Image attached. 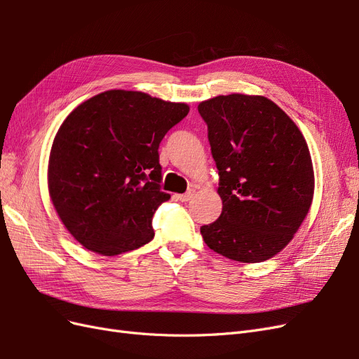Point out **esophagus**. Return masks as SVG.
<instances>
[{
    "label": "esophagus",
    "mask_w": 359,
    "mask_h": 359,
    "mask_svg": "<svg viewBox=\"0 0 359 359\" xmlns=\"http://www.w3.org/2000/svg\"><path fill=\"white\" fill-rule=\"evenodd\" d=\"M193 194H194V191L190 190V191L184 193V194H175V199H177V201H181V202H189V201L193 198Z\"/></svg>",
    "instance_id": "esophagus-1"
}]
</instances>
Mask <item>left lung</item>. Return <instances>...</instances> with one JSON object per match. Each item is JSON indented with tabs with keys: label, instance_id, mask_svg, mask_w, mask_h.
Here are the masks:
<instances>
[{
	"label": "left lung",
	"instance_id": "1",
	"mask_svg": "<svg viewBox=\"0 0 359 359\" xmlns=\"http://www.w3.org/2000/svg\"><path fill=\"white\" fill-rule=\"evenodd\" d=\"M219 169L222 214L201 227L215 253L244 264L280 253L313 202L309 145L290 116L264 95L233 93L201 102Z\"/></svg>",
	"mask_w": 359,
	"mask_h": 359
}]
</instances>
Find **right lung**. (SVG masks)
I'll return each instance as SVG.
<instances>
[{
	"instance_id": "1",
	"label": "right lung",
	"mask_w": 359,
	"mask_h": 359,
	"mask_svg": "<svg viewBox=\"0 0 359 359\" xmlns=\"http://www.w3.org/2000/svg\"><path fill=\"white\" fill-rule=\"evenodd\" d=\"M190 111L187 103L109 90L69 114L53 137L48 189L60 220L90 252L116 256L154 238L158 145Z\"/></svg>"
}]
</instances>
